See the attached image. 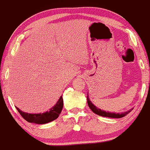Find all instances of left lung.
<instances>
[{
	"label": "left lung",
	"mask_w": 150,
	"mask_h": 150,
	"mask_svg": "<svg viewBox=\"0 0 150 150\" xmlns=\"http://www.w3.org/2000/svg\"><path fill=\"white\" fill-rule=\"evenodd\" d=\"M87 102H88V105L89 108H91L92 112H94V113L97 114V115H100V116L102 117H111V118H121L123 117L126 116V115H128L130 112H131L132 108L127 112H123V113H115V112H105L104 110L100 109L98 107L95 106L94 104L92 103L91 101L90 100V99L88 98V96L87 97Z\"/></svg>",
	"instance_id": "obj_1"
}]
</instances>
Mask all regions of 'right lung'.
<instances>
[{"mask_svg": "<svg viewBox=\"0 0 150 150\" xmlns=\"http://www.w3.org/2000/svg\"><path fill=\"white\" fill-rule=\"evenodd\" d=\"M63 108V98L62 96L60 97L56 105L52 107L49 111L45 112L44 113H38V114H30L21 111L18 107H16L18 112L20 113L22 117L24 120H27L29 123H33L36 124H45V123H50L53 120H56V118H58L61 113L62 110Z\"/></svg>", "mask_w": 150, "mask_h": 150, "instance_id": "right-lung-1", "label": "right lung"}]
</instances>
